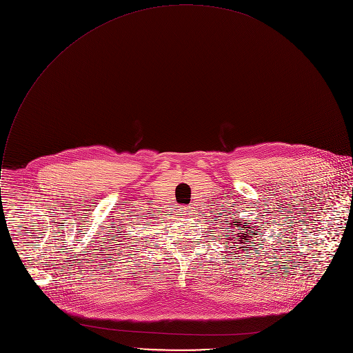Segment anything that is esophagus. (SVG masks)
Here are the masks:
<instances>
[{
    "label": "esophagus",
    "mask_w": 353,
    "mask_h": 353,
    "mask_svg": "<svg viewBox=\"0 0 353 353\" xmlns=\"http://www.w3.org/2000/svg\"><path fill=\"white\" fill-rule=\"evenodd\" d=\"M191 214V208L190 207H180V215H190Z\"/></svg>",
    "instance_id": "1"
}]
</instances>
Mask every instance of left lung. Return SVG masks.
<instances>
[{"instance_id": "left-lung-1", "label": "left lung", "mask_w": 353, "mask_h": 353, "mask_svg": "<svg viewBox=\"0 0 353 353\" xmlns=\"http://www.w3.org/2000/svg\"><path fill=\"white\" fill-rule=\"evenodd\" d=\"M230 225H236V226H240V225H243V223H240V222H236V219L234 221H232V223ZM243 230H240V232H243V233H237L236 234V237L234 239H237V241L240 243V245H241V248L245 251V250H248V248H245V243H244V240H248V237H251L248 233H253L254 230L253 229H250V228H253V226H248V225H243ZM232 234H234V233H232ZM256 234V233H254ZM225 236H229V234H225ZM250 243H253V241H250Z\"/></svg>"}]
</instances>
